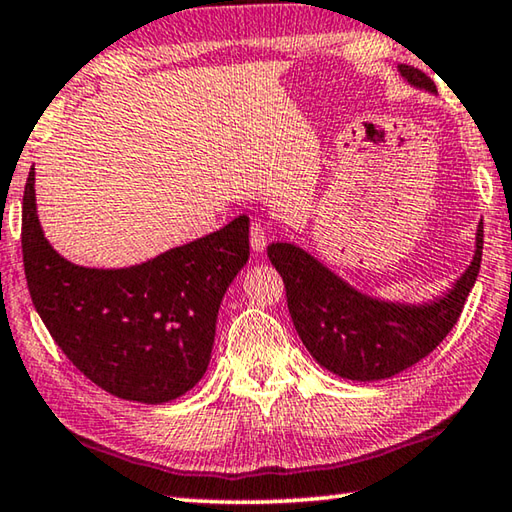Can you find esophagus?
<instances>
[{"label":"esophagus","instance_id":"1","mask_svg":"<svg viewBox=\"0 0 512 512\" xmlns=\"http://www.w3.org/2000/svg\"><path fill=\"white\" fill-rule=\"evenodd\" d=\"M266 244V228L259 221H253V225H250V248H253V253H264Z\"/></svg>","mask_w":512,"mask_h":512}]
</instances>
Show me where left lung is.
Segmentation results:
<instances>
[{
  "instance_id": "left-lung-1",
  "label": "left lung",
  "mask_w": 512,
  "mask_h": 512,
  "mask_svg": "<svg viewBox=\"0 0 512 512\" xmlns=\"http://www.w3.org/2000/svg\"><path fill=\"white\" fill-rule=\"evenodd\" d=\"M397 72L413 88L436 94L427 74L411 65ZM483 253V221L476 225L474 257L443 296L391 302L368 296L293 241L268 246L287 287V305L300 341L320 366L352 381H379L411 368L452 332L476 282Z\"/></svg>"
}]
</instances>
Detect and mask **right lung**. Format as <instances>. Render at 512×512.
Returning a JSON list of instances; mask_svg holds the SVG:
<instances>
[{"mask_svg":"<svg viewBox=\"0 0 512 512\" xmlns=\"http://www.w3.org/2000/svg\"><path fill=\"white\" fill-rule=\"evenodd\" d=\"M248 223L239 216L135 266H79L42 232L31 167L22 203L31 300L58 348L103 391L142 404L171 402L210 366L221 300L250 255Z\"/></svg>","mask_w":512,"mask_h":512,"instance_id":"obj_1","label":"right lung"}]
</instances>
